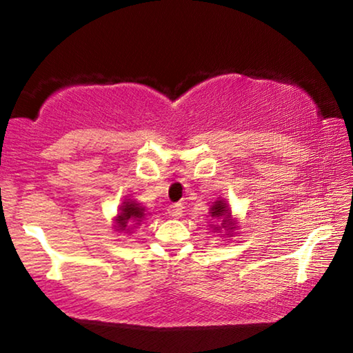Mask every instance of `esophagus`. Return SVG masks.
<instances>
[{
    "instance_id": "34e87169",
    "label": "esophagus",
    "mask_w": 353,
    "mask_h": 353,
    "mask_svg": "<svg viewBox=\"0 0 353 353\" xmlns=\"http://www.w3.org/2000/svg\"><path fill=\"white\" fill-rule=\"evenodd\" d=\"M168 213L172 218H181L183 213V205L182 204H171L168 207Z\"/></svg>"
}]
</instances>
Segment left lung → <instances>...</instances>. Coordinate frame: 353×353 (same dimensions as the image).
<instances>
[{"mask_svg":"<svg viewBox=\"0 0 353 353\" xmlns=\"http://www.w3.org/2000/svg\"><path fill=\"white\" fill-rule=\"evenodd\" d=\"M212 218H221V216H224V219H223V224L221 225H224L225 229L227 227H229V229H232V227L229 225V216H230V213L227 212V205L224 204L223 201H218V202H214V205L212 207Z\"/></svg>","mask_w":353,"mask_h":353,"instance_id":"left-lung-1","label":"left lung"}]
</instances>
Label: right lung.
<instances>
[{
    "instance_id": "1",
    "label": "right lung",
    "mask_w": 353,
    "mask_h": 353,
    "mask_svg": "<svg viewBox=\"0 0 353 353\" xmlns=\"http://www.w3.org/2000/svg\"><path fill=\"white\" fill-rule=\"evenodd\" d=\"M143 216H145V208L140 207L139 204H135V202H124L121 213L118 214L119 229L124 230L129 223L140 224V219Z\"/></svg>"
}]
</instances>
